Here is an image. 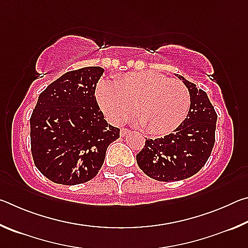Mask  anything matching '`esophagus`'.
Wrapping results in <instances>:
<instances>
[{
	"mask_svg": "<svg viewBox=\"0 0 248 248\" xmlns=\"http://www.w3.org/2000/svg\"><path fill=\"white\" fill-rule=\"evenodd\" d=\"M129 132H130V130L127 128H121V130H120L121 136H125V134H128Z\"/></svg>",
	"mask_w": 248,
	"mask_h": 248,
	"instance_id": "obj_1",
	"label": "esophagus"
}]
</instances>
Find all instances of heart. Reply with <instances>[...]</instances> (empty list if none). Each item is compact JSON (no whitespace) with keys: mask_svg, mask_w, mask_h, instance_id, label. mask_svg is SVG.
I'll return each mask as SVG.
<instances>
[{"mask_svg":"<svg viewBox=\"0 0 248 248\" xmlns=\"http://www.w3.org/2000/svg\"><path fill=\"white\" fill-rule=\"evenodd\" d=\"M98 103L112 120L125 121L133 115L151 134H167L186 119L191 104L182 81L155 72H132L103 81L96 90Z\"/></svg>","mask_w":248,"mask_h":248,"instance_id":"heart-1","label":"heart"}]
</instances>
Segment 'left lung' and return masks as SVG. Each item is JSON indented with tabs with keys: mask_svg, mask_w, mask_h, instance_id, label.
<instances>
[{
	"mask_svg": "<svg viewBox=\"0 0 248 248\" xmlns=\"http://www.w3.org/2000/svg\"><path fill=\"white\" fill-rule=\"evenodd\" d=\"M191 104L187 118L173 133L146 139L137 154V163L145 175L158 182H177L198 173L207 163L216 141L217 115L205 92L182 75Z\"/></svg>",
	"mask_w": 248,
	"mask_h": 248,
	"instance_id": "1",
	"label": "left lung"
}]
</instances>
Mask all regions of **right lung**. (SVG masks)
I'll use <instances>...</instances> for the list:
<instances>
[{"instance_id":"add662e5","label":"right lung","mask_w":248,"mask_h":248,"mask_svg":"<svg viewBox=\"0 0 248 248\" xmlns=\"http://www.w3.org/2000/svg\"><path fill=\"white\" fill-rule=\"evenodd\" d=\"M99 66L70 71L41 92L31 117L33 163L53 183L78 185L94 178L119 128L104 119L95 90Z\"/></svg>"}]
</instances>
